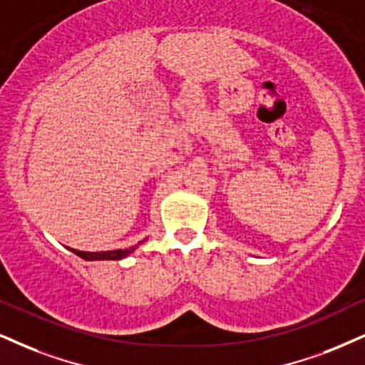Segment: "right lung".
Instances as JSON below:
<instances>
[{
    "label": "right lung",
    "mask_w": 365,
    "mask_h": 365,
    "mask_svg": "<svg viewBox=\"0 0 365 365\" xmlns=\"http://www.w3.org/2000/svg\"><path fill=\"white\" fill-rule=\"evenodd\" d=\"M67 249H69V247H67ZM135 249H137V245L130 247V249H125V250L120 249V250H108V252H81L76 249H69V250L74 252L76 255H79V257L84 260H120L127 257L128 254H132Z\"/></svg>",
    "instance_id": "1"
}]
</instances>
